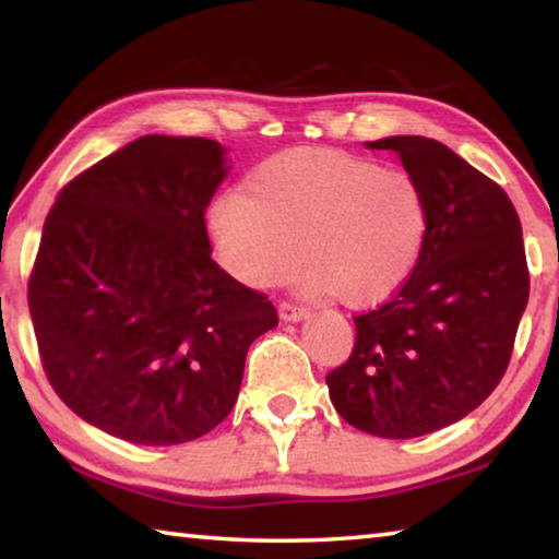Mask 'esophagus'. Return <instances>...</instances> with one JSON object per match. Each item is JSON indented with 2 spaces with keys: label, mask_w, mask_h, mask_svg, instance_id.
I'll return each mask as SVG.
<instances>
[{
  "label": "esophagus",
  "mask_w": 559,
  "mask_h": 559,
  "mask_svg": "<svg viewBox=\"0 0 559 559\" xmlns=\"http://www.w3.org/2000/svg\"><path fill=\"white\" fill-rule=\"evenodd\" d=\"M278 316H281L283 323H300V320L310 318V310L300 308V306H293V302H281Z\"/></svg>",
  "instance_id": "34e87169"
}]
</instances>
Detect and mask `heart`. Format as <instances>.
Listing matches in <instances>:
<instances>
[{
    "instance_id": "heart-1",
    "label": "heart",
    "mask_w": 559,
    "mask_h": 559,
    "mask_svg": "<svg viewBox=\"0 0 559 559\" xmlns=\"http://www.w3.org/2000/svg\"><path fill=\"white\" fill-rule=\"evenodd\" d=\"M222 266L251 288L276 286L306 259L298 288L374 306L412 276L427 241L429 204L400 167L335 150H290L259 165L210 206Z\"/></svg>"
}]
</instances>
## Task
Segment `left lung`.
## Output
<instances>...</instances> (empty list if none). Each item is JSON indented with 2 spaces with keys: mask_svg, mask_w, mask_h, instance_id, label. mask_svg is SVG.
Returning <instances> with one entry per match:
<instances>
[{
  "mask_svg": "<svg viewBox=\"0 0 559 559\" xmlns=\"http://www.w3.org/2000/svg\"><path fill=\"white\" fill-rule=\"evenodd\" d=\"M429 204L427 241L390 302L357 316L345 365L325 377L330 402L355 429L414 439L451 427L506 374L530 276L513 202L439 140L392 135Z\"/></svg>",
  "mask_w": 559,
  "mask_h": 559,
  "instance_id": "1",
  "label": "left lung"
}]
</instances>
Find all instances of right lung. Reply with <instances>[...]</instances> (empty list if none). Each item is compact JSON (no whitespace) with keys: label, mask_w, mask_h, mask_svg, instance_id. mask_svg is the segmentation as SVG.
Here are the masks:
<instances>
[{"label":"right lung","mask_w":559,"mask_h":559,"mask_svg":"<svg viewBox=\"0 0 559 559\" xmlns=\"http://www.w3.org/2000/svg\"><path fill=\"white\" fill-rule=\"evenodd\" d=\"M206 138L145 135L61 189L46 216L29 313L56 394L143 447L226 419L273 302L212 259L204 214L229 175Z\"/></svg>","instance_id":"right-lung-1"}]
</instances>
